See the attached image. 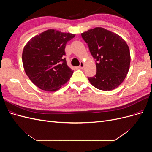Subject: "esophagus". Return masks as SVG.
Masks as SVG:
<instances>
[{
    "mask_svg": "<svg viewBox=\"0 0 152 152\" xmlns=\"http://www.w3.org/2000/svg\"><path fill=\"white\" fill-rule=\"evenodd\" d=\"M84 67V63L83 62H80V64L79 68L80 69H83Z\"/></svg>",
    "mask_w": 152,
    "mask_h": 152,
    "instance_id": "obj_1",
    "label": "esophagus"
}]
</instances>
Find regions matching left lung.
I'll use <instances>...</instances> for the list:
<instances>
[{"label": "left lung", "mask_w": 152, "mask_h": 152, "mask_svg": "<svg viewBox=\"0 0 152 152\" xmlns=\"http://www.w3.org/2000/svg\"><path fill=\"white\" fill-rule=\"evenodd\" d=\"M96 59V73L88 77L96 88L110 91L117 88L125 79L130 66L129 48L118 35L101 27L81 34Z\"/></svg>", "instance_id": "left-lung-1"}]
</instances>
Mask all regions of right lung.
<instances>
[{
    "label": "right lung",
    "mask_w": 152,
    "mask_h": 152,
    "mask_svg": "<svg viewBox=\"0 0 152 152\" xmlns=\"http://www.w3.org/2000/svg\"><path fill=\"white\" fill-rule=\"evenodd\" d=\"M75 35L48 30L31 38L22 54L23 65L30 80L42 90L56 91L72 77L64 56L67 42Z\"/></svg>",
    "instance_id": "add662e5"
}]
</instances>
